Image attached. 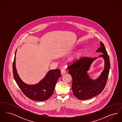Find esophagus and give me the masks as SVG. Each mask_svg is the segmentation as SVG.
<instances>
[{
  "mask_svg": "<svg viewBox=\"0 0 122 122\" xmlns=\"http://www.w3.org/2000/svg\"><path fill=\"white\" fill-rule=\"evenodd\" d=\"M61 74H62V75H64L65 73H66V70H61Z\"/></svg>",
  "mask_w": 122,
  "mask_h": 122,
  "instance_id": "1",
  "label": "esophagus"
}]
</instances>
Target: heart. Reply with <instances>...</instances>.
Returning <instances> with one entry per match:
<instances>
[{
    "label": "heart",
    "mask_w": 122,
    "mask_h": 122,
    "mask_svg": "<svg viewBox=\"0 0 122 122\" xmlns=\"http://www.w3.org/2000/svg\"><path fill=\"white\" fill-rule=\"evenodd\" d=\"M83 51L82 50H81L76 54L74 58L75 59L79 58L82 56V55H83Z\"/></svg>",
    "instance_id": "heart-1"
}]
</instances>
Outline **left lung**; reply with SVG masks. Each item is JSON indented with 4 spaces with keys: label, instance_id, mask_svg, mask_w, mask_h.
Instances as JSON below:
<instances>
[{
    "label": "left lung",
    "instance_id": "left-lung-1",
    "mask_svg": "<svg viewBox=\"0 0 122 122\" xmlns=\"http://www.w3.org/2000/svg\"><path fill=\"white\" fill-rule=\"evenodd\" d=\"M97 52L103 54L100 57L105 60L104 69L97 79H91L87 74L90 66L97 58L82 57L74 60V62L68 65L69 73L72 77V89L75 96L78 99L84 100L91 98L101 93L106 86L110 67V59L104 44L101 41V46Z\"/></svg>",
    "mask_w": 122,
    "mask_h": 122
}]
</instances>
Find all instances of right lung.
<instances>
[{"label":"right lung","mask_w":122,"mask_h":122,"mask_svg":"<svg viewBox=\"0 0 122 122\" xmlns=\"http://www.w3.org/2000/svg\"><path fill=\"white\" fill-rule=\"evenodd\" d=\"M15 51L13 63V72L15 80L24 94L30 99L36 101L47 100L53 93L56 83L59 77L61 76L59 69L51 70L45 78L38 84L29 85L25 83L18 75L15 68Z\"/></svg>","instance_id":"1"}]
</instances>
